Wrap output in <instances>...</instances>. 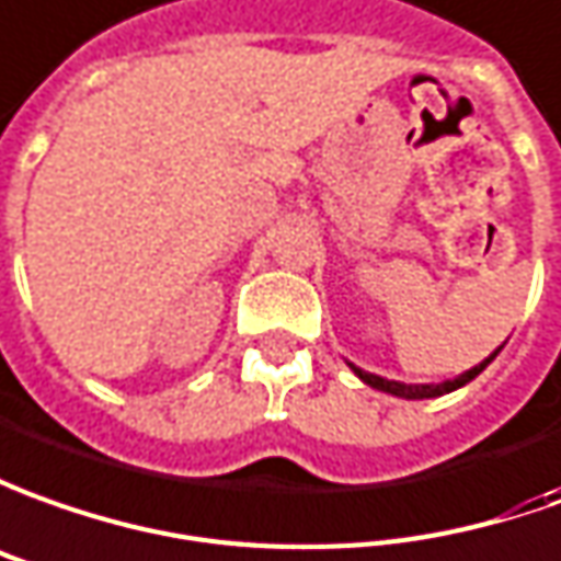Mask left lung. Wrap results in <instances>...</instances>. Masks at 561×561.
I'll return each instance as SVG.
<instances>
[{"label":"left lung","mask_w":561,"mask_h":561,"mask_svg":"<svg viewBox=\"0 0 561 561\" xmlns=\"http://www.w3.org/2000/svg\"><path fill=\"white\" fill-rule=\"evenodd\" d=\"M501 351V347H497ZM497 351H494L492 357H485V360L480 363V366H473V369H467L465 376H458L455 381H443V385H400V381H388V378H378V376H369V373H363V369H357V366H351L357 376L369 385V388H378V391H388L393 393V397H405V400H427V397H443V393L455 391V388H461V385H467V381H473V378L480 376L482 369L489 366V363L497 357Z\"/></svg>","instance_id":"obj_1"}]
</instances>
